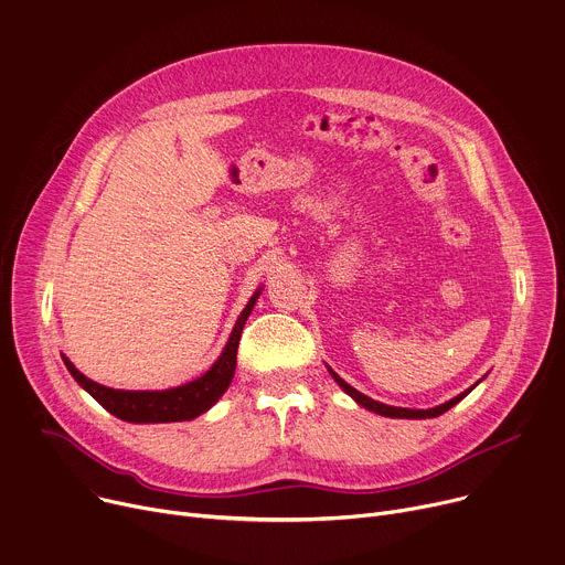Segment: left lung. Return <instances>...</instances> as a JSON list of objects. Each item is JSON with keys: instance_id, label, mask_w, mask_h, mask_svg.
I'll return each mask as SVG.
<instances>
[{"instance_id": "8db88e82", "label": "left lung", "mask_w": 565, "mask_h": 565, "mask_svg": "<svg viewBox=\"0 0 565 565\" xmlns=\"http://www.w3.org/2000/svg\"><path fill=\"white\" fill-rule=\"evenodd\" d=\"M329 372H331V376L335 379V383L358 403V405H363L365 409H372V413H376V415H383V417H392V419H433V417H439V415H444L446 409H450L455 403H459L461 398H465L473 387H469V390H465L461 394H457L455 398H450V401H446V403H441V405H435V407H430V409H409V407H394V405H385V403H379V401H374V398H370V396H365L363 392H358V390H353L349 383H344L331 367H329Z\"/></svg>"}]
</instances>
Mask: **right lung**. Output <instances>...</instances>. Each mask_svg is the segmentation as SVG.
<instances>
[{
    "label": "right lung",
    "instance_id": "obj_1",
    "mask_svg": "<svg viewBox=\"0 0 565 565\" xmlns=\"http://www.w3.org/2000/svg\"><path fill=\"white\" fill-rule=\"evenodd\" d=\"M262 288L252 295L243 313L238 316L234 331L218 355V361L212 365L210 372H204L200 379L184 383L173 390L162 392H130V390H113L106 385H98L83 376L70 358L63 355V363L70 370V374L76 379V383L94 396L100 405H104L110 415L117 419L130 422V424H169V422H189L200 417L225 394L234 379L236 370V351L241 331L245 327V320L249 318L256 299H259Z\"/></svg>",
    "mask_w": 565,
    "mask_h": 565
}]
</instances>
